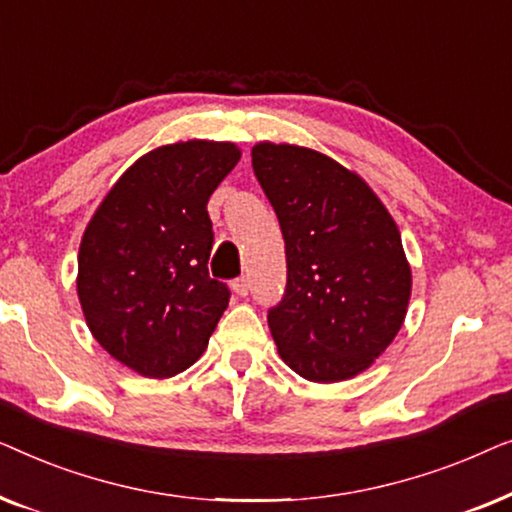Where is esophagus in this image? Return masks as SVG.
<instances>
[{"instance_id":"1","label":"esophagus","mask_w":512,"mask_h":512,"mask_svg":"<svg viewBox=\"0 0 512 512\" xmlns=\"http://www.w3.org/2000/svg\"><path fill=\"white\" fill-rule=\"evenodd\" d=\"M233 291H235L240 298L247 296V293H249V282H247V279H244V277L235 279V282H233Z\"/></svg>"}]
</instances>
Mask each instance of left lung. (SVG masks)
<instances>
[{
	"label": "left lung",
	"mask_w": 512,
	"mask_h": 512,
	"mask_svg": "<svg viewBox=\"0 0 512 512\" xmlns=\"http://www.w3.org/2000/svg\"><path fill=\"white\" fill-rule=\"evenodd\" d=\"M251 163L286 244V293L268 314L277 352L310 382L356 377L408 314L412 270L394 216L326 153L258 142Z\"/></svg>",
	"instance_id": "left-lung-1"
}]
</instances>
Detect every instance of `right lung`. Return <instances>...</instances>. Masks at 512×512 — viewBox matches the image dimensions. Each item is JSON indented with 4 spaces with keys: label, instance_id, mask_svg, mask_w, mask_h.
I'll return each instance as SVG.
<instances>
[{
    "label": "right lung",
    "instance_id": "add662e5",
    "mask_svg": "<svg viewBox=\"0 0 512 512\" xmlns=\"http://www.w3.org/2000/svg\"><path fill=\"white\" fill-rule=\"evenodd\" d=\"M242 158L233 142L188 139L137 158L83 230L76 293L93 338L153 380L191 368L230 291L209 277V195Z\"/></svg>",
    "mask_w": 512,
    "mask_h": 512
}]
</instances>
